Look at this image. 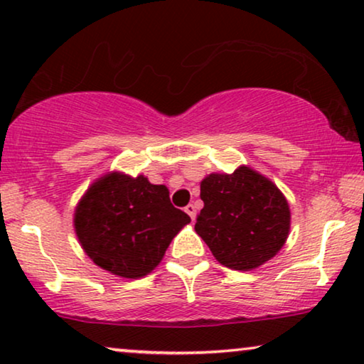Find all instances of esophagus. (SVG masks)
<instances>
[{
	"mask_svg": "<svg viewBox=\"0 0 364 364\" xmlns=\"http://www.w3.org/2000/svg\"><path fill=\"white\" fill-rule=\"evenodd\" d=\"M184 210H186V214H188L189 217H191L193 220L196 219V205H194V204H188L186 208H184Z\"/></svg>",
	"mask_w": 364,
	"mask_h": 364,
	"instance_id": "1",
	"label": "esophagus"
}]
</instances>
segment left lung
Listing matches in <instances>:
<instances>
[{
    "mask_svg": "<svg viewBox=\"0 0 364 364\" xmlns=\"http://www.w3.org/2000/svg\"><path fill=\"white\" fill-rule=\"evenodd\" d=\"M204 208L194 230L224 267L250 271L276 257L287 240L291 210L279 188L250 166L210 173L200 181Z\"/></svg>",
    "mask_w": 364,
    "mask_h": 364,
    "instance_id": "obj_1",
    "label": "left lung"
}]
</instances>
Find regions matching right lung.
I'll return each mask as SVG.
<instances>
[{
	"label": "right lung",
	"instance_id": "add662e5",
	"mask_svg": "<svg viewBox=\"0 0 364 364\" xmlns=\"http://www.w3.org/2000/svg\"><path fill=\"white\" fill-rule=\"evenodd\" d=\"M191 219L176 209L165 184L109 171L75 208V234L85 253L111 274L139 279L159 267L173 238Z\"/></svg>",
	"mask_w": 364,
	"mask_h": 364
}]
</instances>
